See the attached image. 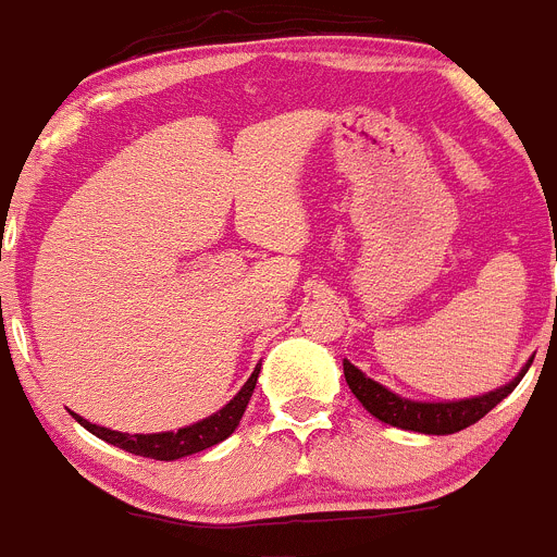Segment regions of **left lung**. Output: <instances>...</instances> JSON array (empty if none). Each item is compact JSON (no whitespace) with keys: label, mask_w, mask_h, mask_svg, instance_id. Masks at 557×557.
<instances>
[{"label":"left lung","mask_w":557,"mask_h":557,"mask_svg":"<svg viewBox=\"0 0 557 557\" xmlns=\"http://www.w3.org/2000/svg\"><path fill=\"white\" fill-rule=\"evenodd\" d=\"M528 368L530 362L510 385L485 393V396L430 405V401H410V398L396 396V393H391L387 387L379 385V382L368 379L359 368H354L348 359H343V373H346L348 387H351L354 396L362 401V407H366L371 416H376L379 421H385V424L398 426V430L424 432V435H451V432H460L466 430V426L476 424L482 416H488V412L499 405L502 398L508 396V393H513V387L519 385L521 376L528 373Z\"/></svg>","instance_id":"8db88e82"}]
</instances>
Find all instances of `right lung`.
<instances>
[{
	"label": "right lung",
	"instance_id": "obj_1",
	"mask_svg": "<svg viewBox=\"0 0 557 557\" xmlns=\"http://www.w3.org/2000/svg\"><path fill=\"white\" fill-rule=\"evenodd\" d=\"M256 376H259V368L250 373V379L243 385V391L236 393L231 398L228 405L223 407L220 412L214 416L203 418L198 424L184 426L178 432H159V435H127V432H113L106 430V426H97L86 418L75 416L83 426H86L91 435L102 437L108 444L120 446V449L131 451V455H141V457H150V460H181L186 455H195V451H203L209 446L220 444L231 432L239 426L243 421V412L248 407L250 396H253V387H256Z\"/></svg>",
	"mask_w": 557,
	"mask_h": 557
}]
</instances>
